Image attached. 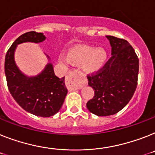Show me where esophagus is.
I'll use <instances>...</instances> for the list:
<instances>
[{"instance_id": "esophagus-1", "label": "esophagus", "mask_w": 155, "mask_h": 155, "mask_svg": "<svg viewBox=\"0 0 155 155\" xmlns=\"http://www.w3.org/2000/svg\"><path fill=\"white\" fill-rule=\"evenodd\" d=\"M84 79V75L80 71L77 70L71 71L66 79V85L68 90L75 91L80 89L82 87V80Z\"/></svg>"}]
</instances>
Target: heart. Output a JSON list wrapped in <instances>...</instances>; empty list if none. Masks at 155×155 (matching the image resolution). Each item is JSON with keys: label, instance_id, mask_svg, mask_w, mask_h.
<instances>
[{"label": "heart", "instance_id": "b5f03b06", "mask_svg": "<svg viewBox=\"0 0 155 155\" xmlns=\"http://www.w3.org/2000/svg\"><path fill=\"white\" fill-rule=\"evenodd\" d=\"M59 61L66 66L73 63L82 65V69L85 72L94 73L104 67L107 61V53L102 49L80 45L70 49L68 55L64 53H60Z\"/></svg>", "mask_w": 155, "mask_h": 155}]
</instances>
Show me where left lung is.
I'll list each match as a JSON object with an SVG mask.
<instances>
[{
	"instance_id": "obj_1",
	"label": "left lung",
	"mask_w": 155,
	"mask_h": 155,
	"mask_svg": "<svg viewBox=\"0 0 155 155\" xmlns=\"http://www.w3.org/2000/svg\"><path fill=\"white\" fill-rule=\"evenodd\" d=\"M111 58L95 75H87L94 96L87 103L91 113L99 117L114 115L129 102L137 87L139 59L124 39L107 35Z\"/></svg>"
}]
</instances>
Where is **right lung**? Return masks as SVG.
<instances>
[{
  "label": "right lung",
  "mask_w": 155,
  "mask_h": 155,
  "mask_svg": "<svg viewBox=\"0 0 155 155\" xmlns=\"http://www.w3.org/2000/svg\"><path fill=\"white\" fill-rule=\"evenodd\" d=\"M46 38L43 33L31 31L19 36L8 50L5 56V72L8 87L15 102L31 114L49 117L61 108L68 90L64 77L58 78L52 63L35 76H27L16 65L14 58L17 45L23 42L39 43ZM47 58L50 60L49 56Z\"/></svg>",
  "instance_id": "1"
}]
</instances>
